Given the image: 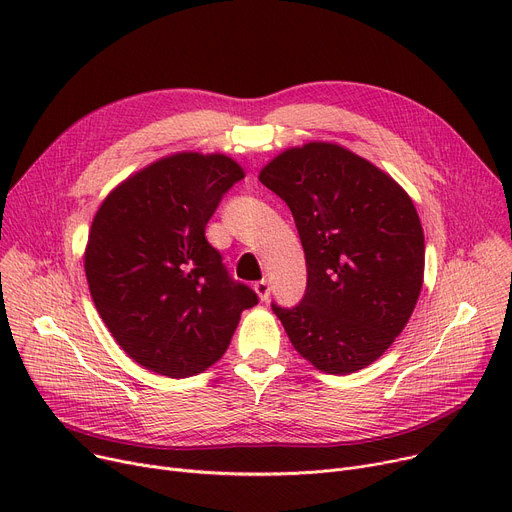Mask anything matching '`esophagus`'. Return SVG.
<instances>
[{"label":"esophagus","instance_id":"1","mask_svg":"<svg viewBox=\"0 0 512 512\" xmlns=\"http://www.w3.org/2000/svg\"><path fill=\"white\" fill-rule=\"evenodd\" d=\"M255 292H257V297L261 299V301H267V299H270V282H267V280H259V282H255Z\"/></svg>","mask_w":512,"mask_h":512}]
</instances>
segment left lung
Listing matches in <instances>:
<instances>
[{
  "label": "left lung",
  "instance_id": "obj_1",
  "mask_svg": "<svg viewBox=\"0 0 512 512\" xmlns=\"http://www.w3.org/2000/svg\"><path fill=\"white\" fill-rule=\"evenodd\" d=\"M259 180L290 207L305 249L303 301L272 305L292 346L334 375L371 365L405 330L423 286L411 197L371 161L321 141L282 151Z\"/></svg>",
  "mask_w": 512,
  "mask_h": 512
}]
</instances>
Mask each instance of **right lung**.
Masks as SVG:
<instances>
[{"instance_id": "right-lung-1", "label": "right lung", "mask_w": 512, "mask_h": 512, "mask_svg": "<svg viewBox=\"0 0 512 512\" xmlns=\"http://www.w3.org/2000/svg\"><path fill=\"white\" fill-rule=\"evenodd\" d=\"M224 153L182 151L128 176L99 205L85 249L93 303L122 351L188 378L213 365L257 294L228 276L205 226L234 182Z\"/></svg>"}]
</instances>
